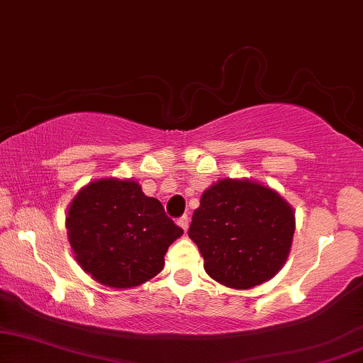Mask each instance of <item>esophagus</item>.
Segmentation results:
<instances>
[{"label":"esophagus","instance_id":"obj_1","mask_svg":"<svg viewBox=\"0 0 363 363\" xmlns=\"http://www.w3.org/2000/svg\"><path fill=\"white\" fill-rule=\"evenodd\" d=\"M178 225L183 228V231H186L188 226H190V218H188V215H183L182 218H178Z\"/></svg>","mask_w":363,"mask_h":363}]
</instances>
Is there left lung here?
<instances>
[{
    "mask_svg": "<svg viewBox=\"0 0 363 363\" xmlns=\"http://www.w3.org/2000/svg\"><path fill=\"white\" fill-rule=\"evenodd\" d=\"M294 228V210L274 190L226 178L201 195L188 236L196 242L213 279L250 289L281 269Z\"/></svg>",
    "mask_w": 363,
    "mask_h": 363,
    "instance_id": "8db88e82",
    "label": "left lung"
}]
</instances>
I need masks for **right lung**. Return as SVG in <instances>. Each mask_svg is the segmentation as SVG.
<instances>
[{"mask_svg": "<svg viewBox=\"0 0 363 363\" xmlns=\"http://www.w3.org/2000/svg\"><path fill=\"white\" fill-rule=\"evenodd\" d=\"M79 266L108 287H135L163 269L165 252L183 230L157 198L132 180L104 178L74 198L66 218Z\"/></svg>", "mask_w": 363, "mask_h": 363, "instance_id": "add662e5", "label": "right lung"}]
</instances>
